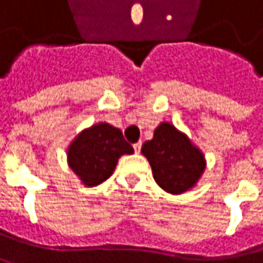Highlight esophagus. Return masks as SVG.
<instances>
[{"label":"esophagus","instance_id":"34e87169","mask_svg":"<svg viewBox=\"0 0 263 263\" xmlns=\"http://www.w3.org/2000/svg\"><path fill=\"white\" fill-rule=\"evenodd\" d=\"M141 146H142V142H138V143H135V145H133V148H135V153H136V154H139V153H141Z\"/></svg>","mask_w":263,"mask_h":263}]
</instances>
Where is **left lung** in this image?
Masks as SVG:
<instances>
[{"label": "left lung", "instance_id": "obj_1", "mask_svg": "<svg viewBox=\"0 0 263 263\" xmlns=\"http://www.w3.org/2000/svg\"><path fill=\"white\" fill-rule=\"evenodd\" d=\"M153 175L160 187L172 195L190 190L205 171V157L190 139L169 122H161L154 138L142 145Z\"/></svg>", "mask_w": 263, "mask_h": 263}]
</instances>
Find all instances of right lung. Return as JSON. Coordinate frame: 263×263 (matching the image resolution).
Returning <instances> with one entry per match:
<instances>
[{"label":"right lung","mask_w":263,"mask_h":263,"mask_svg":"<svg viewBox=\"0 0 263 263\" xmlns=\"http://www.w3.org/2000/svg\"><path fill=\"white\" fill-rule=\"evenodd\" d=\"M122 154H133V146L120 128L100 122L84 130L67 151L68 164L85 185L94 187L109 178Z\"/></svg>","instance_id":"right-lung-1"}]
</instances>
